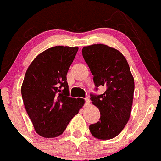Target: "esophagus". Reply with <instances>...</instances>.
Here are the masks:
<instances>
[{
    "label": "esophagus",
    "instance_id": "1",
    "mask_svg": "<svg viewBox=\"0 0 161 161\" xmlns=\"http://www.w3.org/2000/svg\"><path fill=\"white\" fill-rule=\"evenodd\" d=\"M90 99L88 98H85V105H89Z\"/></svg>",
    "mask_w": 161,
    "mask_h": 161
}]
</instances>
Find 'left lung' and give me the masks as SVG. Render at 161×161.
<instances>
[{
  "mask_svg": "<svg viewBox=\"0 0 161 161\" xmlns=\"http://www.w3.org/2000/svg\"><path fill=\"white\" fill-rule=\"evenodd\" d=\"M82 53L94 75L95 90L99 86L106 87L103 94H91L92 103L100 111V119L90 125V131L95 138L110 140L118 136L129 120L134 79L126 58L115 49L95 44L83 47Z\"/></svg>",
  "mask_w": 161,
  "mask_h": 161,
  "instance_id": "left-lung-1",
  "label": "left lung"
}]
</instances>
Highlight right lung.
<instances>
[{
    "instance_id": "right-lung-1",
    "label": "right lung",
    "mask_w": 161,
    "mask_h": 161,
    "mask_svg": "<svg viewBox=\"0 0 161 161\" xmlns=\"http://www.w3.org/2000/svg\"><path fill=\"white\" fill-rule=\"evenodd\" d=\"M78 47L54 46L37 56L28 67L21 86L23 103L36 132L45 138L63 133L83 98H70L66 82Z\"/></svg>"
}]
</instances>
